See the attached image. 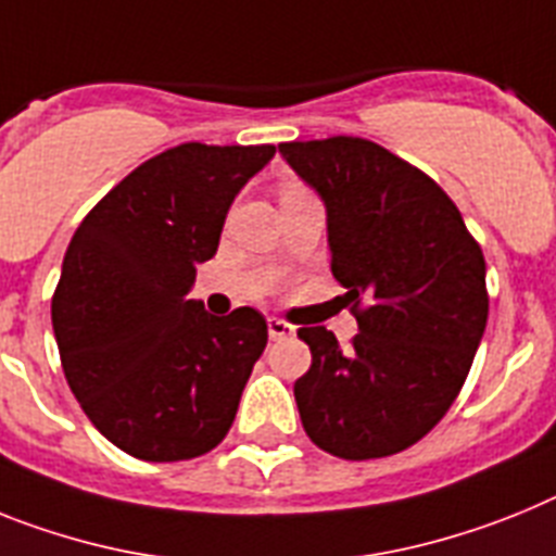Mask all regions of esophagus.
I'll return each instance as SVG.
<instances>
[{"mask_svg": "<svg viewBox=\"0 0 556 556\" xmlns=\"http://www.w3.org/2000/svg\"><path fill=\"white\" fill-rule=\"evenodd\" d=\"M267 331H269V340H283V337L295 334V326H289L287 320H281V317H269Z\"/></svg>", "mask_w": 556, "mask_h": 556, "instance_id": "34e87169", "label": "esophagus"}]
</instances>
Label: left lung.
<instances>
[{"mask_svg": "<svg viewBox=\"0 0 556 556\" xmlns=\"http://www.w3.org/2000/svg\"><path fill=\"white\" fill-rule=\"evenodd\" d=\"M326 207L331 273L357 309L354 345L326 326L295 382L303 430L337 458L407 450L450 410L481 345L490 298L481 247L433 179L363 137L281 142Z\"/></svg>", "mask_w": 556, "mask_h": 556, "instance_id": "1", "label": "left lung"}]
</instances>
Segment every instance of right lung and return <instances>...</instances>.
<instances>
[{"label":"right lung","instance_id":"1","mask_svg":"<svg viewBox=\"0 0 556 556\" xmlns=\"http://www.w3.org/2000/svg\"><path fill=\"white\" fill-rule=\"evenodd\" d=\"M275 146L185 142L115 185L80 222L52 295L75 400L142 462H188L227 435L267 345L250 306L216 317L188 298L216 255L232 199Z\"/></svg>","mask_w":556,"mask_h":556}]
</instances>
